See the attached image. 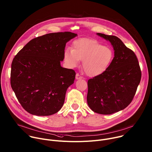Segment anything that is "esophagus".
<instances>
[{
  "label": "esophagus",
  "mask_w": 152,
  "mask_h": 152,
  "mask_svg": "<svg viewBox=\"0 0 152 152\" xmlns=\"http://www.w3.org/2000/svg\"><path fill=\"white\" fill-rule=\"evenodd\" d=\"M82 77L79 74V73H76V79H82Z\"/></svg>",
  "instance_id": "obj_1"
}]
</instances>
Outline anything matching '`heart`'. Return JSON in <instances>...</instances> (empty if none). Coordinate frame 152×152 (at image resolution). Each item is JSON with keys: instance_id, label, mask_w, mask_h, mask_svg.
<instances>
[{"instance_id": "heart-1", "label": "heart", "mask_w": 152, "mask_h": 152, "mask_svg": "<svg viewBox=\"0 0 152 152\" xmlns=\"http://www.w3.org/2000/svg\"><path fill=\"white\" fill-rule=\"evenodd\" d=\"M64 60L71 68L76 67L80 61H83V69L90 76H95L104 72L110 66L114 58L113 50L104 46L96 39L82 38L75 41L73 50H65Z\"/></svg>"}]
</instances>
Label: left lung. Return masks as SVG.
I'll return each instance as SVG.
<instances>
[{
    "label": "left lung",
    "mask_w": 152,
    "mask_h": 152,
    "mask_svg": "<svg viewBox=\"0 0 152 152\" xmlns=\"http://www.w3.org/2000/svg\"><path fill=\"white\" fill-rule=\"evenodd\" d=\"M110 41L114 57L103 73L88 80L87 103L94 113L109 115L124 110L135 96L141 78L136 55L116 36L97 33Z\"/></svg>",
    "instance_id": "8db88e82"
}]
</instances>
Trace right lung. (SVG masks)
<instances>
[{
    "instance_id": "right-lung-1",
    "label": "right lung",
    "mask_w": 152,
    "mask_h": 152,
    "mask_svg": "<svg viewBox=\"0 0 152 152\" xmlns=\"http://www.w3.org/2000/svg\"><path fill=\"white\" fill-rule=\"evenodd\" d=\"M77 36L70 32L48 34L31 39L14 58L11 86L28 113L48 116L62 107L67 88L76 73L63 68L60 62L67 42Z\"/></svg>"
}]
</instances>
